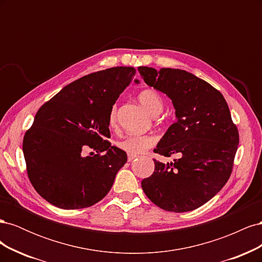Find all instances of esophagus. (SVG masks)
I'll return each instance as SVG.
<instances>
[{
    "mask_svg": "<svg viewBox=\"0 0 262 262\" xmlns=\"http://www.w3.org/2000/svg\"><path fill=\"white\" fill-rule=\"evenodd\" d=\"M136 157H137L136 155H131V154H129V155H128V162H132Z\"/></svg>",
    "mask_w": 262,
    "mask_h": 262,
    "instance_id": "34e87169",
    "label": "esophagus"
}]
</instances>
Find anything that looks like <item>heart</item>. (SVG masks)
<instances>
[{
	"mask_svg": "<svg viewBox=\"0 0 262 262\" xmlns=\"http://www.w3.org/2000/svg\"><path fill=\"white\" fill-rule=\"evenodd\" d=\"M139 101L143 106L146 112L156 117L162 113L164 107V100L161 94L154 90H144L139 94ZM117 123V106H114L109 113V125L110 128H115ZM156 142L153 136H130L118 142V146L125 150L131 155H137L145 152L146 149L152 147Z\"/></svg>",
	"mask_w": 262,
	"mask_h": 262,
	"instance_id": "1",
	"label": "heart"
}]
</instances>
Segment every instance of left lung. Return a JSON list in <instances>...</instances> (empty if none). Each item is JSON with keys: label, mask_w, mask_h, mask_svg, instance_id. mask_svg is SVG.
I'll return each instance as SVG.
<instances>
[{"label": "left lung", "mask_w": 262, "mask_h": 262, "mask_svg": "<svg viewBox=\"0 0 262 262\" xmlns=\"http://www.w3.org/2000/svg\"><path fill=\"white\" fill-rule=\"evenodd\" d=\"M144 82L171 99L177 121L158 142L155 153L173 163L154 160L155 169L141 185L148 199L170 212L198 209L224 187L232 173L238 130L217 90L179 69L139 67Z\"/></svg>", "instance_id": "8db88e82"}]
</instances>
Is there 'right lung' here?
I'll return each instance as SVG.
<instances>
[{"label":"right lung","mask_w":262,"mask_h":262,"mask_svg":"<svg viewBox=\"0 0 262 262\" xmlns=\"http://www.w3.org/2000/svg\"><path fill=\"white\" fill-rule=\"evenodd\" d=\"M134 75L130 67L98 71L63 87L39 108L24 137L23 152L28 178L45 200L75 210L109 192L128 160L124 150L107 141L109 113ZM89 147L98 154L85 156Z\"/></svg>","instance_id":"right-lung-1"}]
</instances>
